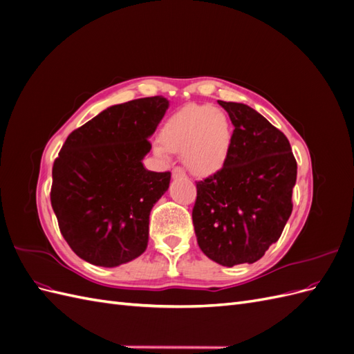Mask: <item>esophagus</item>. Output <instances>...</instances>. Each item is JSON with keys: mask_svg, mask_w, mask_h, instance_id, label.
I'll use <instances>...</instances> for the list:
<instances>
[{"mask_svg": "<svg viewBox=\"0 0 354 354\" xmlns=\"http://www.w3.org/2000/svg\"><path fill=\"white\" fill-rule=\"evenodd\" d=\"M173 177H186L185 169L180 168V167H176V168L173 169Z\"/></svg>", "mask_w": 354, "mask_h": 354, "instance_id": "1", "label": "esophagus"}]
</instances>
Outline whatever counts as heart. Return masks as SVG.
I'll return each mask as SVG.
<instances>
[{"mask_svg": "<svg viewBox=\"0 0 354 354\" xmlns=\"http://www.w3.org/2000/svg\"><path fill=\"white\" fill-rule=\"evenodd\" d=\"M232 143L227 115L212 106L190 104L176 112L153 143L158 156L183 153L185 165L198 176L211 174L226 162Z\"/></svg>", "mask_w": 354, "mask_h": 354, "instance_id": "b5f03b06", "label": "heart"}]
</instances>
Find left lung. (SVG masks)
<instances>
[{"mask_svg": "<svg viewBox=\"0 0 354 354\" xmlns=\"http://www.w3.org/2000/svg\"><path fill=\"white\" fill-rule=\"evenodd\" d=\"M234 125L229 155L196 181L194 220L208 259L232 267L260 260L292 212L297 160L286 136L243 103L218 100Z\"/></svg>", "mask_w": 354, "mask_h": 354, "instance_id": "8db88e82", "label": "left lung"}]
</instances>
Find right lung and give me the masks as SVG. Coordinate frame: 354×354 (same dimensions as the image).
Masks as SVG:
<instances>
[{"label":"right lung","mask_w":354,"mask_h":354,"mask_svg":"<svg viewBox=\"0 0 354 354\" xmlns=\"http://www.w3.org/2000/svg\"><path fill=\"white\" fill-rule=\"evenodd\" d=\"M168 104L155 95L111 106L62 146L50 199L60 233L80 259L115 267L145 252L149 214L171 173L147 171L142 159Z\"/></svg>","instance_id":"obj_1"}]
</instances>
